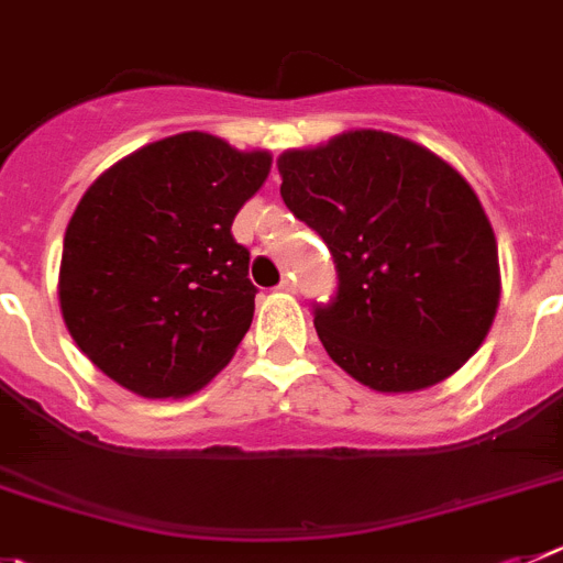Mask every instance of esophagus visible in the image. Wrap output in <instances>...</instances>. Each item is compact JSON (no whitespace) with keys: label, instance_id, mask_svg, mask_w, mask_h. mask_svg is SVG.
<instances>
[{"label":"esophagus","instance_id":"esophagus-1","mask_svg":"<svg viewBox=\"0 0 563 563\" xmlns=\"http://www.w3.org/2000/svg\"><path fill=\"white\" fill-rule=\"evenodd\" d=\"M278 290H282V292H296V278H292V276L282 278V282H278Z\"/></svg>","mask_w":563,"mask_h":563}]
</instances>
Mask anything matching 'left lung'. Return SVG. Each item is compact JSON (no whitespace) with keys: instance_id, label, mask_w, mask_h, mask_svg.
Instances as JSON below:
<instances>
[{"instance_id":"1","label":"left lung","mask_w":563,"mask_h":563,"mask_svg":"<svg viewBox=\"0 0 563 563\" xmlns=\"http://www.w3.org/2000/svg\"><path fill=\"white\" fill-rule=\"evenodd\" d=\"M282 200L327 242L338 273L312 303L343 371L383 394L455 374L499 303L497 240L463 175L410 139L352 131L278 158Z\"/></svg>"}]
</instances>
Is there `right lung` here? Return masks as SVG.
Masks as SVG:
<instances>
[{"label": "right lung", "mask_w": 563, "mask_h": 563, "mask_svg": "<svg viewBox=\"0 0 563 563\" xmlns=\"http://www.w3.org/2000/svg\"><path fill=\"white\" fill-rule=\"evenodd\" d=\"M271 156L209 133L131 153L77 203L60 256V312L80 352L122 388L178 399L245 338L256 287L231 223Z\"/></svg>", "instance_id": "1"}]
</instances>
